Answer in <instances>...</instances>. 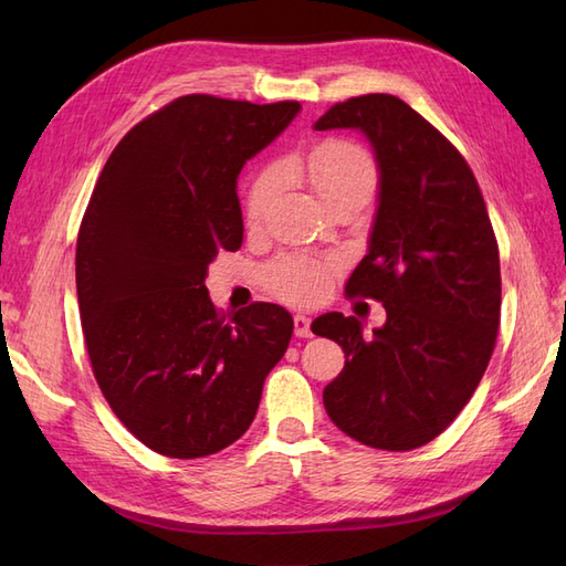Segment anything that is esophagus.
Returning <instances> with one entry per match:
<instances>
[{"label":"esophagus","mask_w":566,"mask_h":566,"mask_svg":"<svg viewBox=\"0 0 566 566\" xmlns=\"http://www.w3.org/2000/svg\"><path fill=\"white\" fill-rule=\"evenodd\" d=\"M295 335L297 337H312V318L297 314L295 316Z\"/></svg>","instance_id":"esophagus-1"}]
</instances>
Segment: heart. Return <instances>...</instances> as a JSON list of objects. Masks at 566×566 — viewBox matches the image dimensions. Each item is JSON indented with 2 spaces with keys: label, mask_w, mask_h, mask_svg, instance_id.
<instances>
[{
  "label": "heart",
  "mask_w": 566,
  "mask_h": 566,
  "mask_svg": "<svg viewBox=\"0 0 566 566\" xmlns=\"http://www.w3.org/2000/svg\"><path fill=\"white\" fill-rule=\"evenodd\" d=\"M287 175L304 177L312 184L325 208L339 202H368L378 184V167L368 150L352 142L328 139L314 146L304 158L285 165ZM283 186V169L269 167L252 181L248 193V221L250 227L262 224L271 202L276 200ZM331 281V264L306 260V256H287L271 266L269 283L279 297L287 302H312L321 297Z\"/></svg>",
  "instance_id": "obj_1"
}]
</instances>
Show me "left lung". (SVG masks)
I'll return each instance as SVG.
<instances>
[{
  "label": "left lung",
  "instance_id": "8db88e82",
  "mask_svg": "<svg viewBox=\"0 0 566 566\" xmlns=\"http://www.w3.org/2000/svg\"><path fill=\"white\" fill-rule=\"evenodd\" d=\"M314 129H356L373 148L378 208L345 290L387 312L370 335L337 312L312 323L347 358L325 410L366 447H424L470 401L499 335L501 260L482 191L451 142L391 94L335 104Z\"/></svg>",
  "mask_w": 566,
  "mask_h": 566
}]
</instances>
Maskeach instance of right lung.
Listing matches in <instances>:
<instances>
[{
    "mask_svg": "<svg viewBox=\"0 0 566 566\" xmlns=\"http://www.w3.org/2000/svg\"><path fill=\"white\" fill-rule=\"evenodd\" d=\"M300 108L181 96L132 127L96 181L75 252L84 342L115 416L156 453L241 439L293 337L279 304L219 314L205 279L243 243V165Z\"/></svg>",
    "mask_w": 566,
    "mask_h": 566,
    "instance_id": "1",
    "label": "right lung"
}]
</instances>
